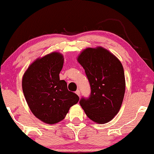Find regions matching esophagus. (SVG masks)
<instances>
[{"label": "esophagus", "mask_w": 154, "mask_h": 154, "mask_svg": "<svg viewBox=\"0 0 154 154\" xmlns=\"http://www.w3.org/2000/svg\"><path fill=\"white\" fill-rule=\"evenodd\" d=\"M75 93H76V94H77V95H78L79 97H80V91H79V89H77V90L75 91Z\"/></svg>", "instance_id": "34e87169"}]
</instances>
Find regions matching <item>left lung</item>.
Returning <instances> with one entry per match:
<instances>
[{
  "label": "left lung",
  "mask_w": 154,
  "mask_h": 154,
  "mask_svg": "<svg viewBox=\"0 0 154 154\" xmlns=\"http://www.w3.org/2000/svg\"><path fill=\"white\" fill-rule=\"evenodd\" d=\"M77 60L88 79L91 94L79 104L87 116L98 124L107 123L119 111L125 93V77L121 62L102 47L87 48Z\"/></svg>",
  "instance_id": "1"
}]
</instances>
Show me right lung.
Returning <instances> with one entry per match:
<instances>
[{"label": "right lung", "instance_id": "obj_1", "mask_svg": "<svg viewBox=\"0 0 154 154\" xmlns=\"http://www.w3.org/2000/svg\"><path fill=\"white\" fill-rule=\"evenodd\" d=\"M63 56L52 52L36 60L23 77L25 100L31 112L45 123L53 124L64 119L69 108L79 100L67 89V82L60 80Z\"/></svg>", "mask_w": 154, "mask_h": 154}]
</instances>
